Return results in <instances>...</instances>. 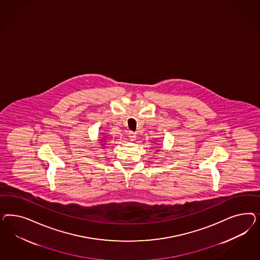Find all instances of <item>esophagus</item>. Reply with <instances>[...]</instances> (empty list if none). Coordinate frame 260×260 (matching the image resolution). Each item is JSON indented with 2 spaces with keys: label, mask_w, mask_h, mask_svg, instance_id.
Segmentation results:
<instances>
[{
  "label": "esophagus",
  "mask_w": 260,
  "mask_h": 260,
  "mask_svg": "<svg viewBox=\"0 0 260 260\" xmlns=\"http://www.w3.org/2000/svg\"><path fill=\"white\" fill-rule=\"evenodd\" d=\"M128 138H129V140L134 141V140L136 139V134L134 133V132H129V133H128Z\"/></svg>",
  "instance_id": "1"
}]
</instances>
